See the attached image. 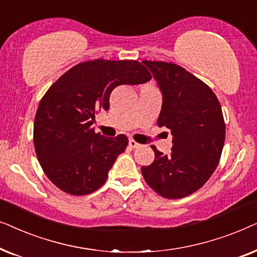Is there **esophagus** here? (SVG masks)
Returning <instances> with one entry per match:
<instances>
[{
	"label": "esophagus",
	"mask_w": 257,
	"mask_h": 257,
	"mask_svg": "<svg viewBox=\"0 0 257 257\" xmlns=\"http://www.w3.org/2000/svg\"><path fill=\"white\" fill-rule=\"evenodd\" d=\"M128 146L132 147V149H137V147L140 146V144H138L137 142H135V140H133V139H131L128 142Z\"/></svg>",
	"instance_id": "34e87169"
}]
</instances>
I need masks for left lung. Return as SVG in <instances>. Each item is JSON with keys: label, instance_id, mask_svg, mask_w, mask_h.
I'll list each match as a JSON object with an SVG mask.
<instances>
[{"label": "left lung", "instance_id": "8db88e82", "mask_svg": "<svg viewBox=\"0 0 257 257\" xmlns=\"http://www.w3.org/2000/svg\"><path fill=\"white\" fill-rule=\"evenodd\" d=\"M163 93L157 124L171 130L170 154L154 151V161L142 167L147 185L166 199H181L198 191L216 170L226 125L212 89L173 63L143 61Z\"/></svg>", "mask_w": 257, "mask_h": 257}]
</instances>
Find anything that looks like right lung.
Returning a JSON list of instances; mask_svg holds the SVG:
<instances>
[{"instance_id":"right-lung-1","label":"right lung","mask_w":257,"mask_h":257,"mask_svg":"<svg viewBox=\"0 0 257 257\" xmlns=\"http://www.w3.org/2000/svg\"><path fill=\"white\" fill-rule=\"evenodd\" d=\"M151 78L140 62L94 59L75 65L49 87L35 117L34 145L52 184L71 195L90 194L105 184L128 139L94 133V114L108 110L114 87Z\"/></svg>"}]
</instances>
